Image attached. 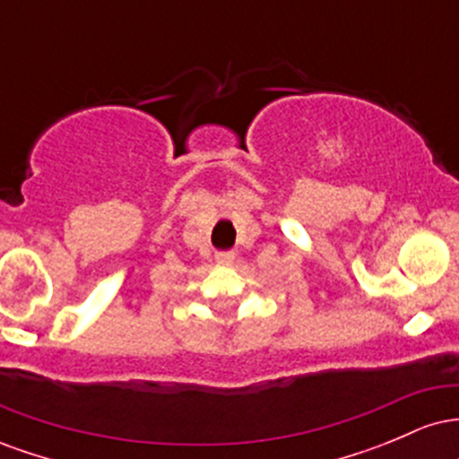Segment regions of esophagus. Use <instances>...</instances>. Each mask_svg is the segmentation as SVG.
Segmentation results:
<instances>
[{
  "label": "esophagus",
  "mask_w": 459,
  "mask_h": 459,
  "mask_svg": "<svg viewBox=\"0 0 459 459\" xmlns=\"http://www.w3.org/2000/svg\"><path fill=\"white\" fill-rule=\"evenodd\" d=\"M233 259H235L233 250H222V252H218V255H215V261L222 263V265H229V263H233Z\"/></svg>",
  "instance_id": "1"
}]
</instances>
